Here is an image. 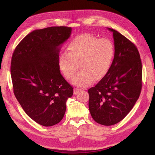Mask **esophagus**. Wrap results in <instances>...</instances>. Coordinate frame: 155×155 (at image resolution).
<instances>
[{"label": "esophagus", "instance_id": "obj_1", "mask_svg": "<svg viewBox=\"0 0 155 155\" xmlns=\"http://www.w3.org/2000/svg\"><path fill=\"white\" fill-rule=\"evenodd\" d=\"M81 91V90L80 89H79V88H74V94H75V95H76V94H78Z\"/></svg>", "mask_w": 155, "mask_h": 155}]
</instances>
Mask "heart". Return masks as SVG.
<instances>
[{
  "label": "heart",
  "instance_id": "obj_1",
  "mask_svg": "<svg viewBox=\"0 0 155 155\" xmlns=\"http://www.w3.org/2000/svg\"><path fill=\"white\" fill-rule=\"evenodd\" d=\"M115 54L114 46L108 39H99L92 34L77 36L59 58V68L65 78L73 79L74 85L85 87L93 80L99 81L109 72Z\"/></svg>",
  "mask_w": 155,
  "mask_h": 155
}]
</instances>
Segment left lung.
<instances>
[{"mask_svg":"<svg viewBox=\"0 0 155 155\" xmlns=\"http://www.w3.org/2000/svg\"><path fill=\"white\" fill-rule=\"evenodd\" d=\"M115 54L111 67L97 85L88 89V108L95 121L104 125L120 122L140 96L142 66L134 44L112 28Z\"/></svg>","mask_w":155,"mask_h":155,"instance_id":"8db88e82","label":"left lung"}]
</instances>
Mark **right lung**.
Returning a JSON list of instances; mask_svg holds the SVG:
<instances>
[{"mask_svg":"<svg viewBox=\"0 0 155 155\" xmlns=\"http://www.w3.org/2000/svg\"><path fill=\"white\" fill-rule=\"evenodd\" d=\"M72 28L51 26L28 34L15 48L11 63L13 92L26 114L50 127L61 121L73 88L59 68L61 45Z\"/></svg>","mask_w":155,"mask_h":155,"instance_id":"1","label":"right lung"}]
</instances>
